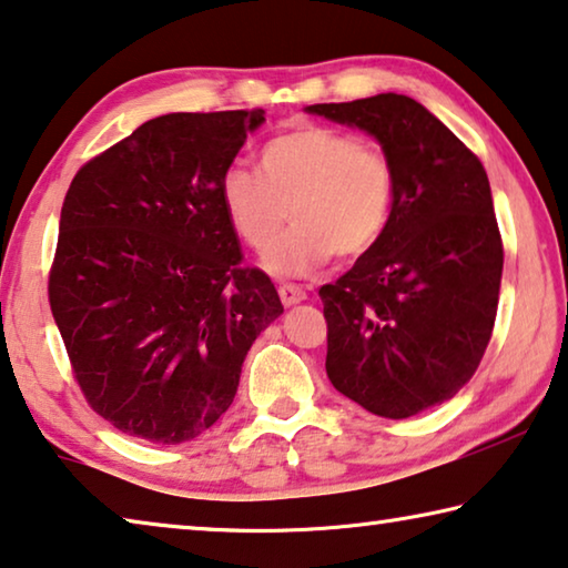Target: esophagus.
I'll use <instances>...</instances> for the list:
<instances>
[{
  "label": "esophagus",
  "instance_id": "obj_1",
  "mask_svg": "<svg viewBox=\"0 0 568 568\" xmlns=\"http://www.w3.org/2000/svg\"><path fill=\"white\" fill-rule=\"evenodd\" d=\"M278 296H282L284 306H294V304H300V302L306 300V292L296 284H282V286H278Z\"/></svg>",
  "mask_w": 568,
  "mask_h": 568
}]
</instances>
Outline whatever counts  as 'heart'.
Wrapping results in <instances>:
<instances>
[{
	"instance_id": "b5f03b06",
	"label": "heart",
	"mask_w": 568,
	"mask_h": 568,
	"mask_svg": "<svg viewBox=\"0 0 568 568\" xmlns=\"http://www.w3.org/2000/svg\"><path fill=\"white\" fill-rule=\"evenodd\" d=\"M262 173L231 165L221 203L248 246L265 248L286 217L295 226L266 250L276 276H306L337 254L362 256L385 234L395 203V171L379 148L342 130L296 125L258 155Z\"/></svg>"
}]
</instances>
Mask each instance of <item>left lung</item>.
Listing matches in <instances>:
<instances>
[{
    "label": "left lung",
    "instance_id": "1",
    "mask_svg": "<svg viewBox=\"0 0 568 568\" xmlns=\"http://www.w3.org/2000/svg\"><path fill=\"white\" fill-rule=\"evenodd\" d=\"M304 110L365 130L395 171L385 234L320 290L329 383L389 420L430 410L468 383L494 332L504 246L486 169L397 92Z\"/></svg>",
    "mask_w": 568,
    "mask_h": 568
}]
</instances>
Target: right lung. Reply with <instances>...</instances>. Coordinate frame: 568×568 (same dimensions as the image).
I'll list each match as a JSON object with an SVG mask.
<instances>
[{"instance_id": "1", "label": "right lung", "mask_w": 568, "mask_h": 568, "mask_svg": "<svg viewBox=\"0 0 568 568\" xmlns=\"http://www.w3.org/2000/svg\"><path fill=\"white\" fill-rule=\"evenodd\" d=\"M264 110L169 113L74 175L50 306L100 417L158 445L199 438L234 403L241 365L284 306L244 268L221 175Z\"/></svg>"}]
</instances>
